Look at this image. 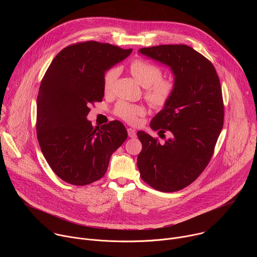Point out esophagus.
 <instances>
[{"label":"esophagus","instance_id":"1","mask_svg":"<svg viewBox=\"0 0 257 257\" xmlns=\"http://www.w3.org/2000/svg\"><path fill=\"white\" fill-rule=\"evenodd\" d=\"M127 132H128V136H129L130 138H135V137H136V132H135V130H133L132 128H128V129H127Z\"/></svg>","mask_w":257,"mask_h":257}]
</instances>
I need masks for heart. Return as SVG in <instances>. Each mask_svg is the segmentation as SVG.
I'll return each instance as SVG.
<instances>
[{
    "instance_id": "b5f03b06",
    "label": "heart",
    "mask_w": 257,
    "mask_h": 257,
    "mask_svg": "<svg viewBox=\"0 0 257 257\" xmlns=\"http://www.w3.org/2000/svg\"><path fill=\"white\" fill-rule=\"evenodd\" d=\"M135 80L145 87L144 96L156 108L164 107L176 91V82L173 79L163 78V70L156 64L143 59H135L129 66ZM118 72L112 68L104 72L102 76V89L105 94L113 89ZM114 114L124 121L134 124L138 118L145 114L144 106L120 100L114 107Z\"/></svg>"
}]
</instances>
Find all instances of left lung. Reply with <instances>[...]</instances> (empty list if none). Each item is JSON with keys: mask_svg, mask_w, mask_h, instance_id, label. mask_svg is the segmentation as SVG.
Here are the masks:
<instances>
[{"mask_svg": "<svg viewBox=\"0 0 257 257\" xmlns=\"http://www.w3.org/2000/svg\"><path fill=\"white\" fill-rule=\"evenodd\" d=\"M171 67L176 82L172 99L154 117L151 127L171 133L163 144L143 131L137 158L141 179L156 190L175 192L190 185L208 165L224 125V101L211 62L186 45L139 50ZM165 136V134H163Z\"/></svg>", "mask_w": 257, "mask_h": 257, "instance_id": "8db88e82", "label": "left lung"}]
</instances>
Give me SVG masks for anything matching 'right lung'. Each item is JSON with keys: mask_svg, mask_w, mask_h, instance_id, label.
Wrapping results in <instances>:
<instances>
[{"mask_svg": "<svg viewBox=\"0 0 257 257\" xmlns=\"http://www.w3.org/2000/svg\"><path fill=\"white\" fill-rule=\"evenodd\" d=\"M131 52L94 41L73 44L45 73L36 100V136L51 169L69 184L84 186L103 177L109 158L127 138L120 121L99 128L86 116L90 104L102 100L104 72Z\"/></svg>", "mask_w": 257, "mask_h": 257, "instance_id": "add662e5", "label": "right lung"}]
</instances>
